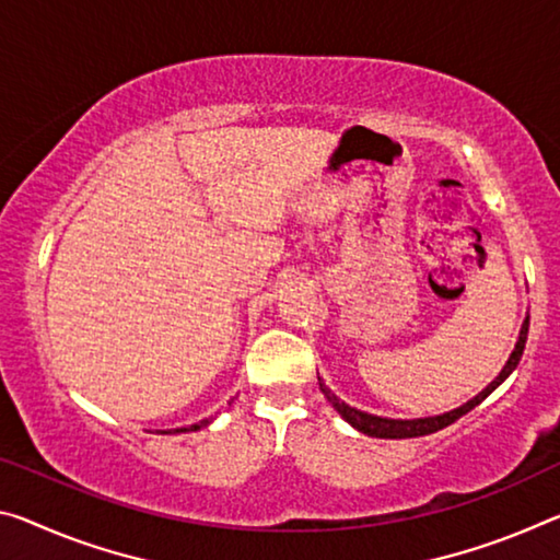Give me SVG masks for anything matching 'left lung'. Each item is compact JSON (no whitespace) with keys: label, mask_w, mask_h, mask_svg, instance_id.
Masks as SVG:
<instances>
[{"label":"left lung","mask_w":560,"mask_h":560,"mask_svg":"<svg viewBox=\"0 0 560 560\" xmlns=\"http://www.w3.org/2000/svg\"><path fill=\"white\" fill-rule=\"evenodd\" d=\"M526 339H528V318L523 322V328H521V336H518V343L516 349H513L509 363H505L503 371L499 374V378L493 381L491 386H486L481 394H478L476 398H471V401L464 404L460 408H454V411L448 413H441V416H431V419H413V421H398V419H381V416H371V413H363L359 411V408H351L349 404H343L336 398L328 388L324 386V381L318 378V386H322L324 396L331 401V406L339 411L346 421H349L353 429L366 433V436H374V439H416V436H429V433L433 431H441L446 429V425H451L454 421H458L460 416H466L471 408H476L478 404L483 401L486 396H491V392H495L505 378H509V374L513 369L518 366V361L523 357V349H526Z\"/></svg>","instance_id":"1"}]
</instances>
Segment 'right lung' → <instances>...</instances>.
I'll list each match as a JSON object with an SVG mask.
<instances>
[{
    "mask_svg": "<svg viewBox=\"0 0 560 560\" xmlns=\"http://www.w3.org/2000/svg\"><path fill=\"white\" fill-rule=\"evenodd\" d=\"M209 421L207 419H203V421H199V423H194V425H189V429H176V433H179V431H197V429H201V425H207ZM162 433H172V431H162Z\"/></svg>",
    "mask_w": 560,
    "mask_h": 560,
    "instance_id": "add662e5",
    "label": "right lung"
}]
</instances>
